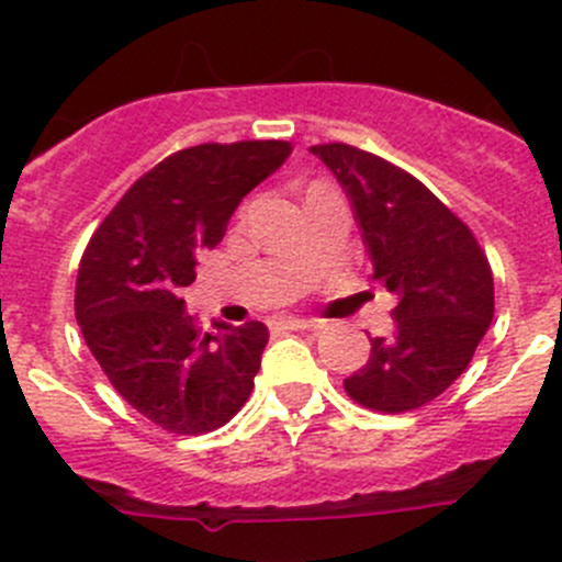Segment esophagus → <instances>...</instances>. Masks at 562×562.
I'll use <instances>...</instances> for the list:
<instances>
[{"label":"esophagus","instance_id":"1","mask_svg":"<svg viewBox=\"0 0 562 562\" xmlns=\"http://www.w3.org/2000/svg\"><path fill=\"white\" fill-rule=\"evenodd\" d=\"M280 326L291 328V331H315V328H321V323L307 321V317H282Z\"/></svg>","mask_w":562,"mask_h":562}]
</instances>
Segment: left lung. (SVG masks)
Here are the masks:
<instances>
[{"label": "left lung", "instance_id": "8db88e82", "mask_svg": "<svg viewBox=\"0 0 562 562\" xmlns=\"http://www.w3.org/2000/svg\"><path fill=\"white\" fill-rule=\"evenodd\" d=\"M353 201L372 280L400 296L391 337H372L367 364L345 378L361 407L407 413L468 370L495 315V285L473 231L394 162L350 144L310 146Z\"/></svg>", "mask_w": 562, "mask_h": 562}]
</instances>
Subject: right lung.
I'll use <instances>...</instances> for the list:
<instances>
[{
  "label": "right lung",
  "instance_id": "right-lung-1",
  "mask_svg": "<svg viewBox=\"0 0 562 562\" xmlns=\"http://www.w3.org/2000/svg\"><path fill=\"white\" fill-rule=\"evenodd\" d=\"M288 140L201 144L168 155L111 209L83 249L76 321L111 386L173 435L228 424L249 400L269 328L203 334L181 291L236 206L285 162Z\"/></svg>",
  "mask_w": 562,
  "mask_h": 562
}]
</instances>
